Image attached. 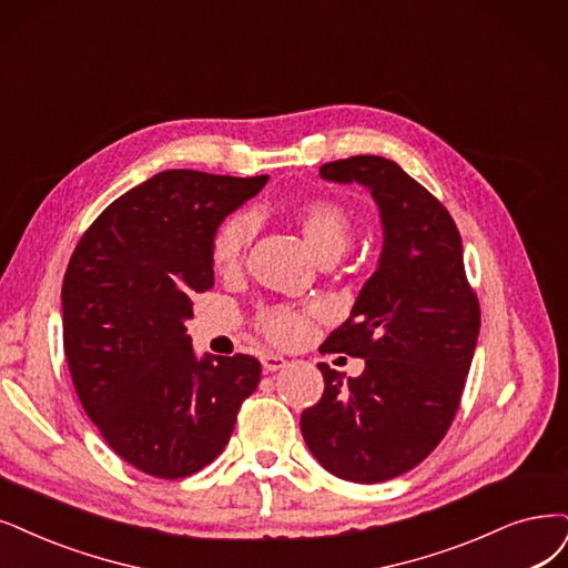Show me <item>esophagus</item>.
<instances>
[{
    "label": "esophagus",
    "mask_w": 568,
    "mask_h": 568,
    "mask_svg": "<svg viewBox=\"0 0 568 568\" xmlns=\"http://www.w3.org/2000/svg\"><path fill=\"white\" fill-rule=\"evenodd\" d=\"M262 367H264V372H278V369L287 367V361L278 353H264L262 355Z\"/></svg>",
    "instance_id": "1"
}]
</instances>
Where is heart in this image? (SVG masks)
Wrapping results in <instances>:
<instances>
[{
    "instance_id": "b5f03b06",
    "label": "heart",
    "mask_w": 568,
    "mask_h": 568,
    "mask_svg": "<svg viewBox=\"0 0 568 568\" xmlns=\"http://www.w3.org/2000/svg\"><path fill=\"white\" fill-rule=\"evenodd\" d=\"M297 229L313 255L323 260H339L353 236V220L348 210L329 199L306 201L297 210ZM252 220L247 215L229 217L213 241V264L222 273L236 271L243 264L245 250L252 241ZM313 311H295L287 306L268 308L260 316V327L273 344H297L306 337Z\"/></svg>"
}]
</instances>
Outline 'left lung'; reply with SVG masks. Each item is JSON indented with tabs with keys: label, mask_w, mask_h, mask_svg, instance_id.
<instances>
[{
	"label": "left lung",
	"mask_w": 568,
	"mask_h": 568,
	"mask_svg": "<svg viewBox=\"0 0 568 568\" xmlns=\"http://www.w3.org/2000/svg\"><path fill=\"white\" fill-rule=\"evenodd\" d=\"M321 178L361 184L384 229L376 271L321 353L365 358L361 376L318 363L325 390L302 412L304 443L342 479L374 485L412 470L449 430L479 334L458 229L428 189L384 156H351Z\"/></svg>",
	"instance_id": "obj_1"
}]
</instances>
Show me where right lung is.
<instances>
[{
    "label": "right lung",
    "mask_w": 568,
    "mask_h": 568,
    "mask_svg": "<svg viewBox=\"0 0 568 568\" xmlns=\"http://www.w3.org/2000/svg\"><path fill=\"white\" fill-rule=\"evenodd\" d=\"M268 175L163 171L119 196L74 247L62 281V344L79 400L133 468L178 479L222 454L262 365L199 358L184 323L215 285L213 241Z\"/></svg>",
    "instance_id": "add662e5"
}]
</instances>
